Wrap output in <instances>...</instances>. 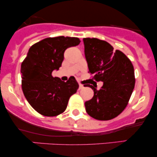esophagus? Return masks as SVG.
Instances as JSON below:
<instances>
[{
    "instance_id": "obj_1",
    "label": "esophagus",
    "mask_w": 157,
    "mask_h": 157,
    "mask_svg": "<svg viewBox=\"0 0 157 157\" xmlns=\"http://www.w3.org/2000/svg\"><path fill=\"white\" fill-rule=\"evenodd\" d=\"M83 89V85L79 83V89Z\"/></svg>"
}]
</instances>
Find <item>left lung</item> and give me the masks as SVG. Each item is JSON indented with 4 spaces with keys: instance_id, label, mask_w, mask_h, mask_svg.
I'll use <instances>...</instances> for the list:
<instances>
[{
    "instance_id": "8db88e82",
    "label": "left lung",
    "mask_w": 157,
    "mask_h": 157,
    "mask_svg": "<svg viewBox=\"0 0 157 157\" xmlns=\"http://www.w3.org/2000/svg\"><path fill=\"white\" fill-rule=\"evenodd\" d=\"M85 56L89 73L93 79L103 82L100 90L97 86L85 84L94 91L92 99L85 102L86 112L98 120H109L125 109L135 86L134 66L120 50L97 38H83Z\"/></svg>"
}]
</instances>
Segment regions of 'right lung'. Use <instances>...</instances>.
<instances>
[{
	"mask_svg": "<svg viewBox=\"0 0 157 157\" xmlns=\"http://www.w3.org/2000/svg\"><path fill=\"white\" fill-rule=\"evenodd\" d=\"M80 43L78 37H47L29 49L21 64L22 90L29 103L40 114L55 117L64 112L70 97L77 92L79 85L75 77L64 82L52 73L61 66L66 48Z\"/></svg>",
	"mask_w": 157,
	"mask_h": 157,
	"instance_id": "obj_1",
	"label": "right lung"
}]
</instances>
